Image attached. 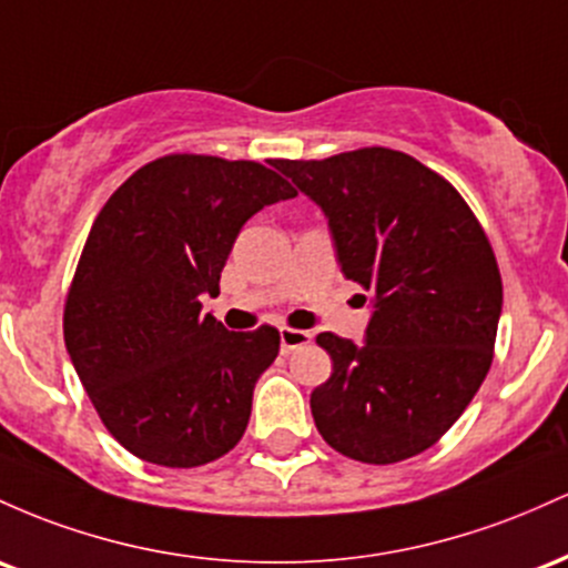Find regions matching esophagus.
<instances>
[{
  "mask_svg": "<svg viewBox=\"0 0 568 568\" xmlns=\"http://www.w3.org/2000/svg\"><path fill=\"white\" fill-rule=\"evenodd\" d=\"M282 354H290L295 352V348L301 346H308L311 341H314V335L308 333V329H290V327H282Z\"/></svg>",
  "mask_w": 568,
  "mask_h": 568,
  "instance_id": "34e87169",
  "label": "esophagus"
}]
</instances>
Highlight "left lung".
I'll use <instances>...</instances> for the list:
<instances>
[{
  "mask_svg": "<svg viewBox=\"0 0 568 568\" xmlns=\"http://www.w3.org/2000/svg\"><path fill=\"white\" fill-rule=\"evenodd\" d=\"M273 169L322 209L343 276L369 290L365 343L316 337L333 359L311 392L318 435L365 464L422 454L494 359L501 276L480 222L443 176L386 146Z\"/></svg>",
  "mask_w": 568,
  "mask_h": 568,
  "instance_id": "left-lung-1",
  "label": "left lung"
}]
</instances>
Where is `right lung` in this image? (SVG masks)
<instances>
[{"label": "right lung", "instance_id": "obj_1", "mask_svg": "<svg viewBox=\"0 0 568 568\" xmlns=\"http://www.w3.org/2000/svg\"><path fill=\"white\" fill-rule=\"evenodd\" d=\"M254 161L165 155L104 203L88 233L63 311V341L110 435L161 467L187 469L235 448L260 375L282 337L231 333L201 297L246 220L295 199Z\"/></svg>", "mask_w": 568, "mask_h": 568}]
</instances>
